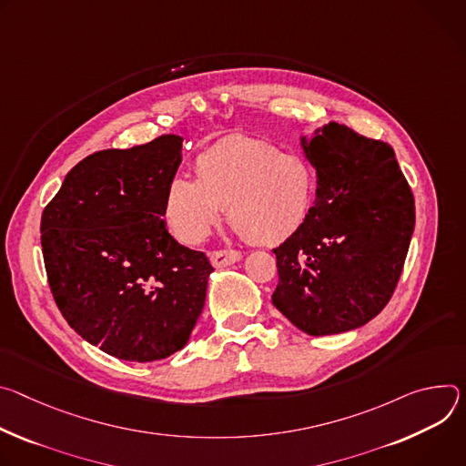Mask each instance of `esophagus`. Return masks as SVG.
<instances>
[{
	"mask_svg": "<svg viewBox=\"0 0 466 466\" xmlns=\"http://www.w3.org/2000/svg\"><path fill=\"white\" fill-rule=\"evenodd\" d=\"M209 259L213 263V267L217 268H224L229 267L233 263H238L242 259V253L235 251V249H222V251H211Z\"/></svg>",
	"mask_w": 466,
	"mask_h": 466,
	"instance_id": "obj_1",
	"label": "esophagus"
}]
</instances>
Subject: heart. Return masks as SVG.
<instances>
[{
    "mask_svg": "<svg viewBox=\"0 0 466 466\" xmlns=\"http://www.w3.org/2000/svg\"><path fill=\"white\" fill-rule=\"evenodd\" d=\"M198 177L177 172L165 190L163 217L185 244L203 242L224 205L231 224L255 244H276L298 231L311 213L319 177L301 155L251 138H235L203 151Z\"/></svg>",
    "mask_w": 466,
    "mask_h": 466,
    "instance_id": "obj_1",
    "label": "heart"
}]
</instances>
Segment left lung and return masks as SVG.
<instances>
[{"mask_svg":"<svg viewBox=\"0 0 466 466\" xmlns=\"http://www.w3.org/2000/svg\"><path fill=\"white\" fill-rule=\"evenodd\" d=\"M319 190L279 248L272 303L307 335L365 326L389 303L415 229V198L394 149L329 122L299 138Z\"/></svg>","mask_w":466,"mask_h":466,"instance_id":"1","label":"left lung"}]
</instances>
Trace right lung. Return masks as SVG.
<instances>
[{"label":"right lung","instance_id":"1","mask_svg":"<svg viewBox=\"0 0 466 466\" xmlns=\"http://www.w3.org/2000/svg\"><path fill=\"white\" fill-rule=\"evenodd\" d=\"M183 138L163 135L88 155L42 213L51 294L70 328L122 360L149 363L181 350L215 270L167 229L163 201Z\"/></svg>","mask_w":466,"mask_h":466}]
</instances>
